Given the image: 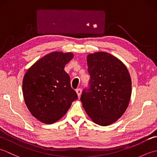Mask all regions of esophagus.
Returning a JSON list of instances; mask_svg holds the SVG:
<instances>
[{
  "label": "esophagus",
  "mask_w": 157,
  "mask_h": 157,
  "mask_svg": "<svg viewBox=\"0 0 157 157\" xmlns=\"http://www.w3.org/2000/svg\"><path fill=\"white\" fill-rule=\"evenodd\" d=\"M82 89L81 88H78V89H77L76 90V92H77V94H78V97L79 98V96H81V94H82Z\"/></svg>",
  "instance_id": "34e87169"
}]
</instances>
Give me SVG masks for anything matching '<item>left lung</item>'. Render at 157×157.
<instances>
[{
    "mask_svg": "<svg viewBox=\"0 0 157 157\" xmlns=\"http://www.w3.org/2000/svg\"><path fill=\"white\" fill-rule=\"evenodd\" d=\"M87 63L90 78L81 96L83 107L96 124L109 125L128 108L132 94L130 75L120 60L107 52L88 55Z\"/></svg>",
    "mask_w": 157,
    "mask_h": 157,
    "instance_id": "obj_1",
    "label": "left lung"
}]
</instances>
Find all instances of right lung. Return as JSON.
Returning <instances> with one entry per match:
<instances>
[{
    "label": "right lung",
    "mask_w": 157,
    "mask_h": 157,
    "mask_svg": "<svg viewBox=\"0 0 157 157\" xmlns=\"http://www.w3.org/2000/svg\"><path fill=\"white\" fill-rule=\"evenodd\" d=\"M73 57L71 52H51L36 61L23 77L25 105L40 121L51 124L58 121L78 99L70 77L64 70Z\"/></svg>",
    "instance_id": "1"
}]
</instances>
